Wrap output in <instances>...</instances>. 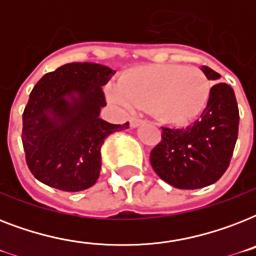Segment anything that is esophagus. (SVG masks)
<instances>
[{"label":"esophagus","mask_w":256,"mask_h":256,"mask_svg":"<svg viewBox=\"0 0 256 256\" xmlns=\"http://www.w3.org/2000/svg\"><path fill=\"white\" fill-rule=\"evenodd\" d=\"M142 124H144V120H138V118H132V120H130V126H132V128H138V126H140Z\"/></svg>","instance_id":"1"}]
</instances>
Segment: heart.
<instances>
[{"label":"heart","instance_id":"obj_1","mask_svg":"<svg viewBox=\"0 0 256 256\" xmlns=\"http://www.w3.org/2000/svg\"><path fill=\"white\" fill-rule=\"evenodd\" d=\"M210 94L206 76L196 68L152 65L130 70L108 98L122 112L146 108L160 122L187 124L203 112Z\"/></svg>","mask_w":256,"mask_h":256}]
</instances>
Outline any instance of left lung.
Wrapping results in <instances>:
<instances>
[{
    "instance_id": "8db88e82",
    "label": "left lung",
    "mask_w": 256,
    "mask_h": 256,
    "mask_svg": "<svg viewBox=\"0 0 256 256\" xmlns=\"http://www.w3.org/2000/svg\"><path fill=\"white\" fill-rule=\"evenodd\" d=\"M210 81L220 76L200 69ZM239 128L234 90L218 82L210 90L206 108L187 128H162V140L152 150L150 162L158 176L176 188L195 190L218 180L230 164Z\"/></svg>"
}]
</instances>
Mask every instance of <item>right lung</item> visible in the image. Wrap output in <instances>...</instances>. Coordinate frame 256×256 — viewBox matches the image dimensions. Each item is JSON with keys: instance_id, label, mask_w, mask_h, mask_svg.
Segmentation results:
<instances>
[{"instance_id": "1", "label": "right lung", "mask_w": 256, "mask_h": 256, "mask_svg": "<svg viewBox=\"0 0 256 256\" xmlns=\"http://www.w3.org/2000/svg\"><path fill=\"white\" fill-rule=\"evenodd\" d=\"M116 74L108 66L73 62L45 74L22 114V144L32 174L62 191H82L96 182L100 148L112 132L128 128L100 120L104 88Z\"/></svg>"}]
</instances>
